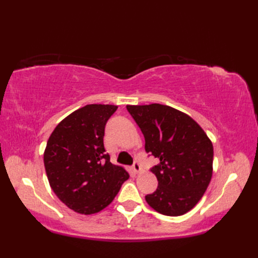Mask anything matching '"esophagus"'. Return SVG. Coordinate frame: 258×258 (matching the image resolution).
Returning <instances> with one entry per match:
<instances>
[{
  "label": "esophagus",
  "instance_id": "1",
  "mask_svg": "<svg viewBox=\"0 0 258 258\" xmlns=\"http://www.w3.org/2000/svg\"><path fill=\"white\" fill-rule=\"evenodd\" d=\"M133 171L135 172V173H140L141 172V169H142V167H141V164L139 163V161H135L134 163H133Z\"/></svg>",
  "mask_w": 258,
  "mask_h": 258
}]
</instances>
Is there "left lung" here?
Here are the masks:
<instances>
[{"mask_svg": "<svg viewBox=\"0 0 258 258\" xmlns=\"http://www.w3.org/2000/svg\"><path fill=\"white\" fill-rule=\"evenodd\" d=\"M145 139V151L160 160L151 171L158 186L145 200L153 210L179 216L204 195L213 174V144L187 114L162 104L127 105Z\"/></svg>", "mask_w": 258, "mask_h": 258, "instance_id": "left-lung-1", "label": "left lung"}]
</instances>
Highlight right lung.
<instances>
[{
  "instance_id": "add662e5",
  "label": "right lung",
  "mask_w": 258,
  "mask_h": 258,
  "mask_svg": "<svg viewBox=\"0 0 258 258\" xmlns=\"http://www.w3.org/2000/svg\"><path fill=\"white\" fill-rule=\"evenodd\" d=\"M115 105L89 104L57 124L44 151L51 188L71 210L91 215L109 205L130 175L109 162L104 130Z\"/></svg>"
}]
</instances>
